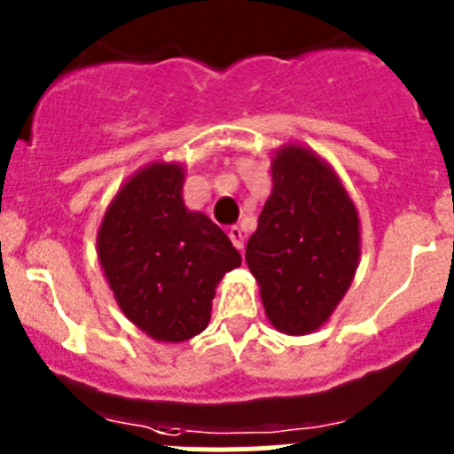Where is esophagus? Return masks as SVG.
<instances>
[{"mask_svg": "<svg viewBox=\"0 0 454 454\" xmlns=\"http://www.w3.org/2000/svg\"><path fill=\"white\" fill-rule=\"evenodd\" d=\"M230 239L231 243H234V247H239V250H243V240H246V236H243V230L240 227H230Z\"/></svg>", "mask_w": 454, "mask_h": 454, "instance_id": "1", "label": "esophagus"}]
</instances>
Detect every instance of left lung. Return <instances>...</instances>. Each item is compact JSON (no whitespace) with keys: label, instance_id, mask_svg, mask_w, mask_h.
<instances>
[{"label":"left lung","instance_id":"1","mask_svg":"<svg viewBox=\"0 0 454 454\" xmlns=\"http://www.w3.org/2000/svg\"><path fill=\"white\" fill-rule=\"evenodd\" d=\"M272 191L246 247L263 309L277 332L323 327L355 279L362 254L359 214L334 168L288 143L270 161Z\"/></svg>","mask_w":454,"mask_h":454}]
</instances>
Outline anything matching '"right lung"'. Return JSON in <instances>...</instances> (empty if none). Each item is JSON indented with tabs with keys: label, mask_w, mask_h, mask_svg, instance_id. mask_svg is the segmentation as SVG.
<instances>
[{
	"label": "right lung",
	"mask_w": 454,
	"mask_h": 454,
	"mask_svg": "<svg viewBox=\"0 0 454 454\" xmlns=\"http://www.w3.org/2000/svg\"><path fill=\"white\" fill-rule=\"evenodd\" d=\"M186 168L147 163L120 186L98 230V259L122 314L150 339L207 330L224 272L240 254L218 224L184 204Z\"/></svg>",
	"instance_id": "1"
}]
</instances>
